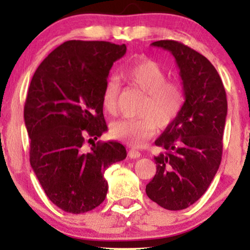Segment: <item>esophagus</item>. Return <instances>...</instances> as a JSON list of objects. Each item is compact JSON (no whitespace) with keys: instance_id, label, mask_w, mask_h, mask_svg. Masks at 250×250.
Masks as SVG:
<instances>
[{"instance_id":"obj_1","label":"esophagus","mask_w":250,"mask_h":250,"mask_svg":"<svg viewBox=\"0 0 250 250\" xmlns=\"http://www.w3.org/2000/svg\"><path fill=\"white\" fill-rule=\"evenodd\" d=\"M128 155L131 158H140V156H141V152L139 151V150H136L134 148H131L128 150Z\"/></svg>"}]
</instances>
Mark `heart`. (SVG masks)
Instances as JSON below:
<instances>
[{"instance_id":"obj_1","label":"heart","mask_w":250,"mask_h":250,"mask_svg":"<svg viewBox=\"0 0 250 250\" xmlns=\"http://www.w3.org/2000/svg\"><path fill=\"white\" fill-rule=\"evenodd\" d=\"M122 77L131 86L145 92L140 105L142 116L118 119L110 125V133L116 139L140 146L152 138L157 126L166 128L179 117L184 104L183 87L179 82L167 81L166 71L151 60L134 63L123 71ZM118 91L117 80H108L102 92V102L109 114L117 111Z\"/></svg>"}]
</instances>
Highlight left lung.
<instances>
[{"label":"left lung","mask_w":250,"mask_h":250,"mask_svg":"<svg viewBox=\"0 0 250 250\" xmlns=\"http://www.w3.org/2000/svg\"><path fill=\"white\" fill-rule=\"evenodd\" d=\"M151 45L175 58L186 101L179 117L155 141L165 152L155 157L157 172L146 192L165 209L181 210L206 192L220 167L227 93L217 70L203 54L176 41Z\"/></svg>","instance_id":"obj_1"}]
</instances>
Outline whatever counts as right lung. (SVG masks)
Wrapping results in <instances>:
<instances>
[{
    "label": "right lung",
    "mask_w": 250,
    "mask_h": 250,
    "mask_svg": "<svg viewBox=\"0 0 250 250\" xmlns=\"http://www.w3.org/2000/svg\"><path fill=\"white\" fill-rule=\"evenodd\" d=\"M125 53V44L67 41L30 82L23 108L30 165L49 199L67 213L98 207L108 191L104 170L126 158L119 142H94L107 131L102 92L109 70Z\"/></svg>",
    "instance_id": "1"
}]
</instances>
